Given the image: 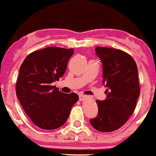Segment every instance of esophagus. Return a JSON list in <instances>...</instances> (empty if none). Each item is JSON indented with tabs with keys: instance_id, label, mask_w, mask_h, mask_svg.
I'll return each instance as SVG.
<instances>
[{
	"instance_id": "obj_1",
	"label": "esophagus",
	"mask_w": 156,
	"mask_h": 156,
	"mask_svg": "<svg viewBox=\"0 0 156 156\" xmlns=\"http://www.w3.org/2000/svg\"><path fill=\"white\" fill-rule=\"evenodd\" d=\"M86 98H87V96H86V95H83V94H80V96H79L80 101H83Z\"/></svg>"
}]
</instances>
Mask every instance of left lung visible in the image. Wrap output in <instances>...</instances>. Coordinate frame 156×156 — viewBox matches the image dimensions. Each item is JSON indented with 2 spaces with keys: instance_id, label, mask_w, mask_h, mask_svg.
<instances>
[{
  "instance_id": "left-lung-1",
  "label": "left lung",
  "mask_w": 156,
  "mask_h": 156,
  "mask_svg": "<svg viewBox=\"0 0 156 156\" xmlns=\"http://www.w3.org/2000/svg\"><path fill=\"white\" fill-rule=\"evenodd\" d=\"M102 63L105 100H97L98 112L90 123L95 129L109 133L118 129L133 114L140 96L138 69L129 54L118 49L95 48Z\"/></svg>"
}]
</instances>
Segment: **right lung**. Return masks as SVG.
<instances>
[{"label": "right lung", "mask_w": 156, "mask_h": 156, "mask_svg": "<svg viewBox=\"0 0 156 156\" xmlns=\"http://www.w3.org/2000/svg\"><path fill=\"white\" fill-rule=\"evenodd\" d=\"M73 54V49L46 47L27 56L21 65L16 96L27 116L41 129H55L63 126L79 100L76 93L65 94L52 85L64 75Z\"/></svg>", "instance_id": "right-lung-1"}]
</instances>
